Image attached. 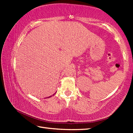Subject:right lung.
Returning a JSON list of instances; mask_svg holds the SVG:
<instances>
[{
	"label": "right lung",
	"instance_id": "obj_1",
	"mask_svg": "<svg viewBox=\"0 0 133 133\" xmlns=\"http://www.w3.org/2000/svg\"><path fill=\"white\" fill-rule=\"evenodd\" d=\"M50 97H51V96H50Z\"/></svg>",
	"mask_w": 133,
	"mask_h": 133
}]
</instances>
